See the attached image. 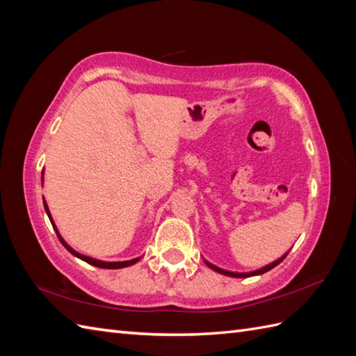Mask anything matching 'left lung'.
<instances>
[{"label": "left lung", "instance_id": "8db88e82", "mask_svg": "<svg viewBox=\"0 0 356 356\" xmlns=\"http://www.w3.org/2000/svg\"><path fill=\"white\" fill-rule=\"evenodd\" d=\"M287 254H289V252H286L284 255L280 257L278 260L272 261L270 264H266V266H264V268H261V269H257V270H252V272H231V270H225V269H222V268H217L216 264L209 263V261H207V260H205V263H207V266H208V268H211L213 270L218 272V274H223V275H228V277H234V278H246V277L261 275V274H264V272H268V270H270L272 268H275L277 264H280V263H282V261L286 259V255H287Z\"/></svg>", "mask_w": 356, "mask_h": 356}]
</instances>
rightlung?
I'll use <instances>...</instances> for the list:
<instances>
[{"instance_id": "obj_1", "label": "right lung", "mask_w": 356, "mask_h": 356, "mask_svg": "<svg viewBox=\"0 0 356 356\" xmlns=\"http://www.w3.org/2000/svg\"><path fill=\"white\" fill-rule=\"evenodd\" d=\"M42 180H44V171H42ZM44 209H45V213H47V216H49V218H50V222H51L53 229L56 231V236H58L59 241H61V243H63V246H64V248L67 249V251H69L70 254H73L74 257H78V259H81V260L87 261L88 264H93V266L102 268V269H120V268L131 266V264L138 263V261L140 260V257H138V259L127 260V261H102V260H96V259H92V257H88V255H82V254L76 252V251H74V249H73V248H72L69 243H67V241L63 238L61 234H59V231H58V228H56V225H55V222H53V218H51V214H50L49 207H47V202H45V200H44Z\"/></svg>"}]
</instances>
